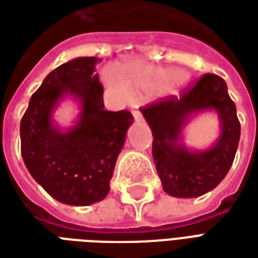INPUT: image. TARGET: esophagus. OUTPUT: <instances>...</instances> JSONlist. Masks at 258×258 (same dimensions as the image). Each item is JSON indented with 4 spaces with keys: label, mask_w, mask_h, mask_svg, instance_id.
Returning a JSON list of instances; mask_svg holds the SVG:
<instances>
[{
    "label": "esophagus",
    "mask_w": 258,
    "mask_h": 258,
    "mask_svg": "<svg viewBox=\"0 0 258 258\" xmlns=\"http://www.w3.org/2000/svg\"><path fill=\"white\" fill-rule=\"evenodd\" d=\"M133 116L137 121H142V114H141L140 110H133Z\"/></svg>",
    "instance_id": "34e87169"
}]
</instances>
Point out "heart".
<instances>
[{
  "mask_svg": "<svg viewBox=\"0 0 258 258\" xmlns=\"http://www.w3.org/2000/svg\"><path fill=\"white\" fill-rule=\"evenodd\" d=\"M184 73H179L174 68H159L151 66L140 60H133L123 64L118 70V76L112 70L103 73L105 84L117 95L127 98L131 94H144L164 88L174 90L175 87L184 84Z\"/></svg>",
  "mask_w": 258,
  "mask_h": 258,
  "instance_id": "heart-1",
  "label": "heart"
}]
</instances>
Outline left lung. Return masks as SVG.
<instances>
[{
	"label": "left lung",
	"mask_w": 258,
	"mask_h": 258,
	"mask_svg": "<svg viewBox=\"0 0 258 258\" xmlns=\"http://www.w3.org/2000/svg\"><path fill=\"white\" fill-rule=\"evenodd\" d=\"M207 110L219 116L220 137L209 150H188L182 142V130L190 118ZM141 112L152 130V156L166 194L174 198H198L225 178L238 149L240 123L224 79L203 74L181 96L159 99Z\"/></svg>",
	"instance_id": "1"
}]
</instances>
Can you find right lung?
Segmentation results:
<instances>
[{
    "mask_svg": "<svg viewBox=\"0 0 258 258\" xmlns=\"http://www.w3.org/2000/svg\"><path fill=\"white\" fill-rule=\"evenodd\" d=\"M102 59L84 56L52 70L20 121L22 157L31 177L60 203L90 206L106 198L114 164L134 121L128 110H105L95 74ZM66 96L79 102L74 126L62 130L53 110Z\"/></svg>",
    "mask_w": 258,
    "mask_h": 258,
    "instance_id": "obj_1",
    "label": "right lung"
}]
</instances>
